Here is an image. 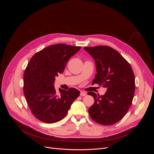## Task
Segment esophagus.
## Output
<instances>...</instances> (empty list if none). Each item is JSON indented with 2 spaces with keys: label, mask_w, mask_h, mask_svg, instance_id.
<instances>
[{
  "label": "esophagus",
  "mask_w": 154,
  "mask_h": 154,
  "mask_svg": "<svg viewBox=\"0 0 154 154\" xmlns=\"http://www.w3.org/2000/svg\"><path fill=\"white\" fill-rule=\"evenodd\" d=\"M86 94L85 92L80 91V96H86Z\"/></svg>",
  "instance_id": "1"
}]
</instances>
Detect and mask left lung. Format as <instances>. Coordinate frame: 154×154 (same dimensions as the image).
<instances>
[{
    "instance_id": "left-lung-1",
    "label": "left lung",
    "mask_w": 154,
    "mask_h": 154,
    "mask_svg": "<svg viewBox=\"0 0 154 154\" xmlns=\"http://www.w3.org/2000/svg\"><path fill=\"white\" fill-rule=\"evenodd\" d=\"M94 59L97 74L93 83L106 88L103 96L88 93L94 99L88 113L96 122L114 124L126 115L135 90V75L130 64L115 49L106 46L85 47Z\"/></svg>"
}]
</instances>
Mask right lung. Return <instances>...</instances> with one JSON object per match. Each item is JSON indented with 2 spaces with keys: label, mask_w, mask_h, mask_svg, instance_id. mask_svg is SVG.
Here are the masks:
<instances>
[{
  "label": "right lung",
  "mask_w": 154,
  "mask_h": 154,
  "mask_svg": "<svg viewBox=\"0 0 154 154\" xmlns=\"http://www.w3.org/2000/svg\"><path fill=\"white\" fill-rule=\"evenodd\" d=\"M81 47L57 44L35 54L24 74V94L33 115L42 122L52 124L67 115L80 92L74 88L66 91L54 88L55 77L61 74L69 58Z\"/></svg>",
  "instance_id": "add662e5"
}]
</instances>
